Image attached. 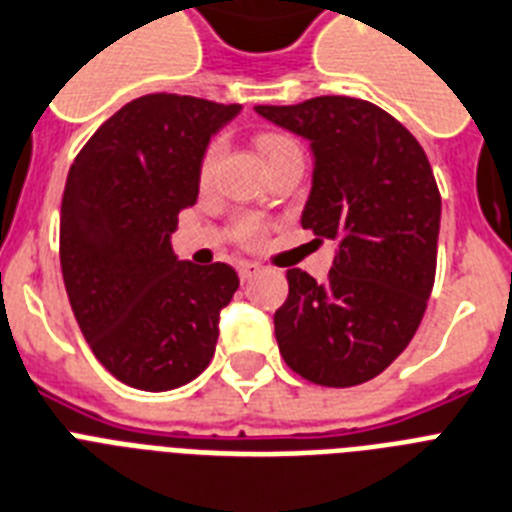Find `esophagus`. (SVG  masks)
Returning <instances> with one entry per match:
<instances>
[{"label":"esophagus","mask_w":512,"mask_h":512,"mask_svg":"<svg viewBox=\"0 0 512 512\" xmlns=\"http://www.w3.org/2000/svg\"><path fill=\"white\" fill-rule=\"evenodd\" d=\"M263 270V265L257 263H242L239 265V276H242V281H249V278H255L257 273Z\"/></svg>","instance_id":"obj_1"}]
</instances>
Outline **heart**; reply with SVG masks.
I'll use <instances>...</instances> for the list:
<instances>
[{
  "mask_svg": "<svg viewBox=\"0 0 512 512\" xmlns=\"http://www.w3.org/2000/svg\"><path fill=\"white\" fill-rule=\"evenodd\" d=\"M260 149H263V155L268 157V160H273V157L284 155V152H289V149H297V144H294L292 139H284V136L268 134V136H260ZM220 157H223V139H213L205 147L202 157H199L197 181L202 189H207V186L215 181ZM263 234H265V226L257 218H244L239 220V226H236V239H239L242 244H257L260 239H263Z\"/></svg>",
  "mask_w": 512,
  "mask_h": 512,
  "instance_id": "b5f03b06",
  "label": "heart"
}]
</instances>
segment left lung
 <instances>
[{"mask_svg": "<svg viewBox=\"0 0 512 512\" xmlns=\"http://www.w3.org/2000/svg\"><path fill=\"white\" fill-rule=\"evenodd\" d=\"M255 110L310 141L302 228L339 244L323 284L286 270L289 297L273 315L278 350L313 384H365L410 344L434 289L442 197L429 157L400 120L365 99Z\"/></svg>", "mask_w": 512, "mask_h": 512, "instance_id": "obj_1", "label": "left lung"}]
</instances>
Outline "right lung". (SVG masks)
Wrapping results in <instances>:
<instances>
[{"label": "right lung", "mask_w": 512, "mask_h": 512, "mask_svg": "<svg viewBox=\"0 0 512 512\" xmlns=\"http://www.w3.org/2000/svg\"><path fill=\"white\" fill-rule=\"evenodd\" d=\"M239 110L147 94L107 118L70 165L60 210L70 307L99 363L141 392L205 371L220 310L239 289L231 265L181 263L170 247L178 213L197 202L207 141Z\"/></svg>", "instance_id": "add662e5"}]
</instances>
